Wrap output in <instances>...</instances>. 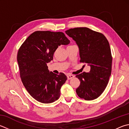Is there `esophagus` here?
I'll return each instance as SVG.
<instances>
[{
    "instance_id": "obj_1",
    "label": "esophagus",
    "mask_w": 129,
    "mask_h": 129,
    "mask_svg": "<svg viewBox=\"0 0 129 129\" xmlns=\"http://www.w3.org/2000/svg\"><path fill=\"white\" fill-rule=\"evenodd\" d=\"M74 76H73V75H72V74H68L67 75V78L68 79H71L73 78H74Z\"/></svg>"
}]
</instances>
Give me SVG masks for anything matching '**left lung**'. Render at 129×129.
Here are the masks:
<instances>
[{
	"label": "left lung",
	"mask_w": 129,
	"mask_h": 129,
	"mask_svg": "<svg viewBox=\"0 0 129 129\" xmlns=\"http://www.w3.org/2000/svg\"><path fill=\"white\" fill-rule=\"evenodd\" d=\"M65 33L76 42L80 62L91 67L89 73L76 76L81 82L77 94L86 100L96 99L104 92L111 74L112 56L109 42L101 33L87 27L70 29Z\"/></svg>",
	"instance_id": "obj_1"
}]
</instances>
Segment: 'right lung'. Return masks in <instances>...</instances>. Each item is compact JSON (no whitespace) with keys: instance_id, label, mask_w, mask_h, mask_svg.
Segmentation results:
<instances>
[{"instance_id":"obj_1","label":"right lung","mask_w":129,"mask_h":129,"mask_svg":"<svg viewBox=\"0 0 129 129\" xmlns=\"http://www.w3.org/2000/svg\"><path fill=\"white\" fill-rule=\"evenodd\" d=\"M70 43L62 32L36 31L27 37L17 52V62L23 85L31 96L42 103H51L60 96L67 81L63 73L50 72L47 64L61 44Z\"/></svg>"}]
</instances>
